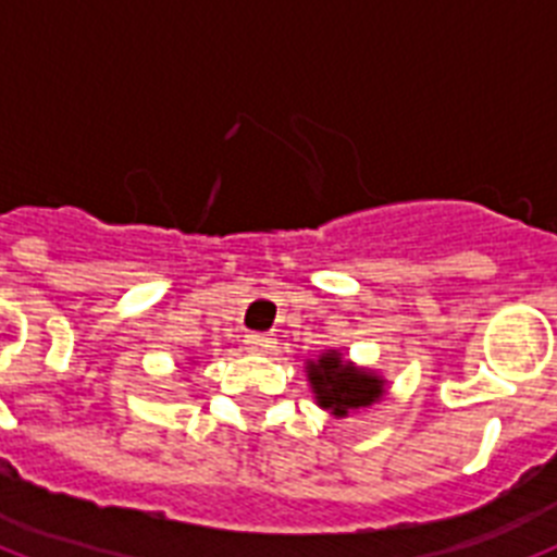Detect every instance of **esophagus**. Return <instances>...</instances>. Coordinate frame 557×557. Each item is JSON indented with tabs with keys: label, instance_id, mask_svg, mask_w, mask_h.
Segmentation results:
<instances>
[{
	"label": "esophagus",
	"instance_id": "34e87169",
	"mask_svg": "<svg viewBox=\"0 0 557 557\" xmlns=\"http://www.w3.org/2000/svg\"><path fill=\"white\" fill-rule=\"evenodd\" d=\"M245 344H247V350L250 352H270L275 347V338L270 333H250L245 338Z\"/></svg>",
	"mask_w": 557,
	"mask_h": 557
}]
</instances>
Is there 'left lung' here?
Wrapping results in <instances>:
<instances>
[{
    "label": "left lung",
    "mask_w": 557,
    "mask_h": 557,
    "mask_svg": "<svg viewBox=\"0 0 557 557\" xmlns=\"http://www.w3.org/2000/svg\"><path fill=\"white\" fill-rule=\"evenodd\" d=\"M307 379L319 407L330 410L335 418H347V412L370 407L384 395L381 375L344 361L338 350L321 352L315 361H307Z\"/></svg>",
    "instance_id": "8db88e82"
}]
</instances>
